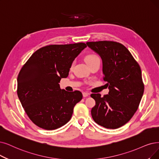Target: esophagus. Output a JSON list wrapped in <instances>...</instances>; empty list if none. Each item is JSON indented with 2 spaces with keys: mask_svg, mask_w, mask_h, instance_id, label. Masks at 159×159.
I'll return each instance as SVG.
<instances>
[{
  "mask_svg": "<svg viewBox=\"0 0 159 159\" xmlns=\"http://www.w3.org/2000/svg\"><path fill=\"white\" fill-rule=\"evenodd\" d=\"M89 95V93H87V92H84L83 93V97H88Z\"/></svg>",
  "mask_w": 159,
  "mask_h": 159,
  "instance_id": "obj_1",
  "label": "esophagus"
}]
</instances>
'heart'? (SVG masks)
Instances as JSON below:
<instances>
[{
    "mask_svg": "<svg viewBox=\"0 0 159 159\" xmlns=\"http://www.w3.org/2000/svg\"><path fill=\"white\" fill-rule=\"evenodd\" d=\"M98 59H99L98 57L96 55L89 54V55H88L86 56V57H85V61H86V62H87V64L89 65V64H91V62H94V61H96V60ZM74 65V62H72L71 63L70 66V69L71 70V69L73 68Z\"/></svg>",
    "mask_w": 159,
    "mask_h": 159,
    "instance_id": "1",
    "label": "heart"
}]
</instances>
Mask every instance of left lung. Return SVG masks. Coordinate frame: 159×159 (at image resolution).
I'll return each instance as SVG.
<instances>
[{
	"label": "left lung",
	"instance_id": "left-lung-1",
	"mask_svg": "<svg viewBox=\"0 0 159 159\" xmlns=\"http://www.w3.org/2000/svg\"><path fill=\"white\" fill-rule=\"evenodd\" d=\"M86 43L101 57L103 80L110 89L103 97L91 94L96 102L92 117L104 128L118 129L129 121L140 103L144 91L140 66L122 43L106 40Z\"/></svg>",
	"mask_w": 159,
	"mask_h": 159
}]
</instances>
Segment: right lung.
Masks as SVG:
<instances>
[{
  "label": "right lung",
  "instance_id": "1",
  "mask_svg": "<svg viewBox=\"0 0 159 159\" xmlns=\"http://www.w3.org/2000/svg\"><path fill=\"white\" fill-rule=\"evenodd\" d=\"M85 43L42 47L30 56L19 73L17 96L29 119L40 128L55 130L70 120L75 105L82 99L79 91L61 89L74 59Z\"/></svg>",
  "mask_w": 159,
  "mask_h": 159
}]
</instances>
